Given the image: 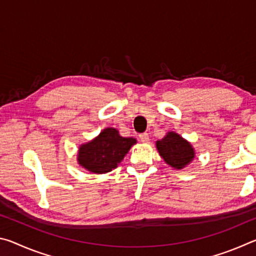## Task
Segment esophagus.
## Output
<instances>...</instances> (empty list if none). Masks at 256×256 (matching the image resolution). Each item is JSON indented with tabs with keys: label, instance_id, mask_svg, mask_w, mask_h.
<instances>
[{
	"label": "esophagus",
	"instance_id": "esophagus-1",
	"mask_svg": "<svg viewBox=\"0 0 256 256\" xmlns=\"http://www.w3.org/2000/svg\"><path fill=\"white\" fill-rule=\"evenodd\" d=\"M138 138H140L141 142H144V144H146V142L149 141L148 133H141V134H138Z\"/></svg>",
	"mask_w": 256,
	"mask_h": 256
}]
</instances>
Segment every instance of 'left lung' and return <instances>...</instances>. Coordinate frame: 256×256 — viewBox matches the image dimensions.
Instances as JSON below:
<instances>
[{
	"label": "left lung",
	"mask_w": 256,
	"mask_h": 256,
	"mask_svg": "<svg viewBox=\"0 0 256 256\" xmlns=\"http://www.w3.org/2000/svg\"><path fill=\"white\" fill-rule=\"evenodd\" d=\"M158 152L166 164L176 170H182L196 157V151L185 138L175 132H168L162 140L156 142Z\"/></svg>",
	"instance_id": "1"
}]
</instances>
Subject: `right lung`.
Here are the masks:
<instances>
[{
  "label": "right lung",
  "mask_w": 256,
  "mask_h": 256,
  "mask_svg": "<svg viewBox=\"0 0 256 256\" xmlns=\"http://www.w3.org/2000/svg\"><path fill=\"white\" fill-rule=\"evenodd\" d=\"M136 144V138H123L116 128H107L94 140L80 146L78 162L94 174H105L118 167Z\"/></svg>",
  "instance_id": "add662e5"
}]
</instances>
